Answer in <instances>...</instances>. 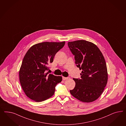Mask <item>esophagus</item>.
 Listing matches in <instances>:
<instances>
[{
	"label": "esophagus",
	"mask_w": 126,
	"mask_h": 126,
	"mask_svg": "<svg viewBox=\"0 0 126 126\" xmlns=\"http://www.w3.org/2000/svg\"><path fill=\"white\" fill-rule=\"evenodd\" d=\"M68 79V77H62V79L63 80H65L66 79Z\"/></svg>",
	"instance_id": "obj_1"
}]
</instances>
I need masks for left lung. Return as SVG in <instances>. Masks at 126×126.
<instances>
[{
  "label": "left lung",
  "mask_w": 126,
  "mask_h": 126,
  "mask_svg": "<svg viewBox=\"0 0 126 126\" xmlns=\"http://www.w3.org/2000/svg\"><path fill=\"white\" fill-rule=\"evenodd\" d=\"M80 70V79H73L75 86L70 92L80 101L90 103L103 92L108 81L107 65L103 55L94 43L85 40L68 42Z\"/></svg>",
  "instance_id": "left-lung-1"
}]
</instances>
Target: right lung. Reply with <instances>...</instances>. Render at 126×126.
<instances>
[{
    "mask_svg": "<svg viewBox=\"0 0 126 126\" xmlns=\"http://www.w3.org/2000/svg\"><path fill=\"white\" fill-rule=\"evenodd\" d=\"M65 44V42L39 43L32 46L25 54L19 70V79L23 91L30 99L40 102L53 95L56 84L62 78L48 74L46 71Z\"/></svg>",
    "mask_w": 126,
    "mask_h": 126,
    "instance_id": "right-lung-1",
    "label": "right lung"
}]
</instances>
